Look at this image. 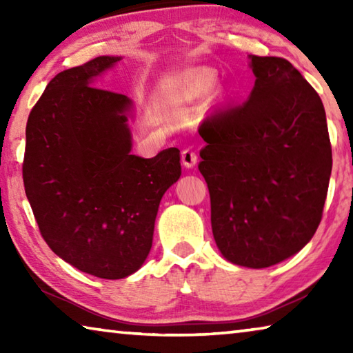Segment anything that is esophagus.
<instances>
[{"label": "esophagus", "instance_id": "34e87169", "mask_svg": "<svg viewBox=\"0 0 353 353\" xmlns=\"http://www.w3.org/2000/svg\"><path fill=\"white\" fill-rule=\"evenodd\" d=\"M182 163L185 168H193V166L198 163V154H196L193 149L187 148L182 151Z\"/></svg>", "mask_w": 353, "mask_h": 353}]
</instances>
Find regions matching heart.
<instances>
[{
  "mask_svg": "<svg viewBox=\"0 0 353 353\" xmlns=\"http://www.w3.org/2000/svg\"><path fill=\"white\" fill-rule=\"evenodd\" d=\"M212 85H213V77L205 76V77H202V79H198L193 83V85H191V92L198 93V94L205 93V92L210 90Z\"/></svg>",
  "mask_w": 353,
  "mask_h": 353,
  "instance_id": "1",
  "label": "heart"
}]
</instances>
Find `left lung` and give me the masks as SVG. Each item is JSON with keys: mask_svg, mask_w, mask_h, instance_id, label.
<instances>
[{"mask_svg": "<svg viewBox=\"0 0 353 353\" xmlns=\"http://www.w3.org/2000/svg\"><path fill=\"white\" fill-rule=\"evenodd\" d=\"M255 85L243 104L198 129L212 230L227 260L268 268L297 254L321 223L332 145L319 94L282 57L250 54Z\"/></svg>", "mask_w": 353, "mask_h": 353, "instance_id": "1", "label": "left lung"}]
</instances>
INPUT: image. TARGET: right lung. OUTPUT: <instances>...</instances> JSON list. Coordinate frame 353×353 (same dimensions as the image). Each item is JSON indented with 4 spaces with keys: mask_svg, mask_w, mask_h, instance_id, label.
I'll return each mask as SVG.
<instances>
[{
    "mask_svg": "<svg viewBox=\"0 0 353 353\" xmlns=\"http://www.w3.org/2000/svg\"><path fill=\"white\" fill-rule=\"evenodd\" d=\"M121 57L99 56L52 77L29 113L23 182L40 234L82 272L123 279L145 263L181 151L130 154L126 94L97 85Z\"/></svg>",
    "mask_w": 353,
    "mask_h": 353,
    "instance_id": "1",
    "label": "right lung"
}]
</instances>
